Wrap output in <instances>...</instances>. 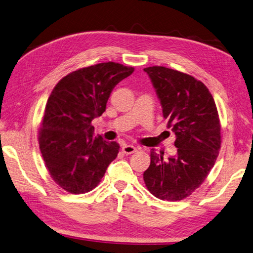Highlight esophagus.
I'll list each match as a JSON object with an SVG mask.
<instances>
[{
  "label": "esophagus",
  "instance_id": "1",
  "mask_svg": "<svg viewBox=\"0 0 253 253\" xmlns=\"http://www.w3.org/2000/svg\"><path fill=\"white\" fill-rule=\"evenodd\" d=\"M122 149H123V152L125 153V155H131V153L137 151V148L135 146H132V145H124L122 147Z\"/></svg>",
  "mask_w": 253,
  "mask_h": 253
}]
</instances>
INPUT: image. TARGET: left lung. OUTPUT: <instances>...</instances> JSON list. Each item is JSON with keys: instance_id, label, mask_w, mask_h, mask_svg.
<instances>
[{"instance_id": "left-lung-1", "label": "left lung", "mask_w": 253, "mask_h": 253, "mask_svg": "<svg viewBox=\"0 0 253 253\" xmlns=\"http://www.w3.org/2000/svg\"><path fill=\"white\" fill-rule=\"evenodd\" d=\"M162 106L168 128L175 133V156L150 153L143 181L162 201H181L200 187L218 157L221 136L218 112L205 84L166 67L145 68Z\"/></svg>"}]
</instances>
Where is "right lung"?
<instances>
[{
  "label": "right lung",
  "instance_id": "1",
  "mask_svg": "<svg viewBox=\"0 0 253 253\" xmlns=\"http://www.w3.org/2000/svg\"><path fill=\"white\" fill-rule=\"evenodd\" d=\"M133 70L103 62L69 73L53 87L38 140L49 174L67 192L92 191L116 159L120 145L94 137L92 121L105 112L113 88Z\"/></svg>",
  "mask_w": 253,
  "mask_h": 253
}]
</instances>
